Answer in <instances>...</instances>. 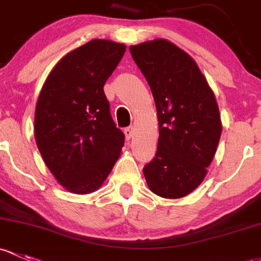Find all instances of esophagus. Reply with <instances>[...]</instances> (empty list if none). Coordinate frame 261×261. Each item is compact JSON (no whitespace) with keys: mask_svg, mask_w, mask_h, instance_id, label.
<instances>
[{"mask_svg":"<svg viewBox=\"0 0 261 261\" xmlns=\"http://www.w3.org/2000/svg\"><path fill=\"white\" fill-rule=\"evenodd\" d=\"M125 135H126V139L130 140L131 138H133L134 135V127L133 126H128V127L125 128Z\"/></svg>","mask_w":261,"mask_h":261,"instance_id":"esophagus-1","label":"esophagus"}]
</instances>
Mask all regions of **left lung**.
Wrapping results in <instances>:
<instances>
[{
    "instance_id": "1",
    "label": "left lung",
    "mask_w": 261,
    "mask_h": 261,
    "mask_svg": "<svg viewBox=\"0 0 261 261\" xmlns=\"http://www.w3.org/2000/svg\"><path fill=\"white\" fill-rule=\"evenodd\" d=\"M130 52L158 111V151L144 167L145 179L156 195L184 197L205 179L220 140L215 95L196 62L170 41H147Z\"/></svg>"
}]
</instances>
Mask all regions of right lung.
Instances as JSON below:
<instances>
[{"label": "right lung", "instance_id": "right-lung-1", "mask_svg": "<svg viewBox=\"0 0 261 261\" xmlns=\"http://www.w3.org/2000/svg\"><path fill=\"white\" fill-rule=\"evenodd\" d=\"M126 46L92 40L68 52L52 68L38 96L35 139L46 166L73 194L97 190L121 153L103 85Z\"/></svg>", "mask_w": 261, "mask_h": 261}]
</instances>
